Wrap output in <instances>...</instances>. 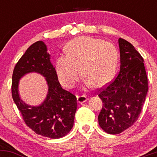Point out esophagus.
I'll return each mask as SVG.
<instances>
[{
    "mask_svg": "<svg viewBox=\"0 0 157 157\" xmlns=\"http://www.w3.org/2000/svg\"><path fill=\"white\" fill-rule=\"evenodd\" d=\"M77 102L79 104H82L87 100V97L85 95H80V96H77Z\"/></svg>",
    "mask_w": 157,
    "mask_h": 157,
    "instance_id": "esophagus-1",
    "label": "esophagus"
}]
</instances>
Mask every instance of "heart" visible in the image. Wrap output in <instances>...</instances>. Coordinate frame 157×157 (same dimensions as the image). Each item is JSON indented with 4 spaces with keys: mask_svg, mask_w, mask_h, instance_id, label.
I'll list each match as a JSON object with an SVG mask.
<instances>
[{
    "mask_svg": "<svg viewBox=\"0 0 157 157\" xmlns=\"http://www.w3.org/2000/svg\"><path fill=\"white\" fill-rule=\"evenodd\" d=\"M66 55L56 59L57 77L63 86L71 88L78 81L80 68L89 88H101L113 78L117 65V51L109 41L82 36L66 44Z\"/></svg>",
    "mask_w": 157,
    "mask_h": 157,
    "instance_id": "heart-1",
    "label": "heart"
}]
</instances>
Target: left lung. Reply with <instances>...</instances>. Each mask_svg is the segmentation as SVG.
<instances>
[{"label":"left lung","instance_id":"obj_1","mask_svg":"<svg viewBox=\"0 0 157 157\" xmlns=\"http://www.w3.org/2000/svg\"><path fill=\"white\" fill-rule=\"evenodd\" d=\"M118 43L120 71L98 94L102 101L99 125L110 134H120L137 120L148 90L142 57L125 40L119 38Z\"/></svg>","mask_w":157,"mask_h":157}]
</instances>
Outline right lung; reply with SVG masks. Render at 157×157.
Instances as JSON below:
<instances>
[{
    "mask_svg": "<svg viewBox=\"0 0 157 157\" xmlns=\"http://www.w3.org/2000/svg\"><path fill=\"white\" fill-rule=\"evenodd\" d=\"M37 72L46 77L48 94L38 106L26 104L18 92L19 79L26 73ZM12 95L25 123L37 134L51 139L66 136L74 125L77 98L61 87L46 44L39 40L27 48L15 65L12 74Z\"/></svg>",
    "mask_w": 157,
    "mask_h": 157,
    "instance_id": "1",
    "label": "right lung"
}]
</instances>
